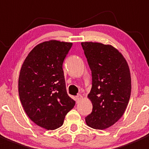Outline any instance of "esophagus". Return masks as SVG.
I'll use <instances>...</instances> for the list:
<instances>
[{"label":"esophagus","instance_id":"obj_1","mask_svg":"<svg viewBox=\"0 0 149 149\" xmlns=\"http://www.w3.org/2000/svg\"><path fill=\"white\" fill-rule=\"evenodd\" d=\"M81 98H82V97H81V95H80V94H79V95L76 96V102H79L81 100Z\"/></svg>","mask_w":149,"mask_h":149}]
</instances>
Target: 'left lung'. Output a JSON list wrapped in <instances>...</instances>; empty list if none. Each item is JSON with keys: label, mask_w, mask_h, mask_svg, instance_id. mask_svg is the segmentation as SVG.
<instances>
[{"label": "left lung", "mask_w": 149, "mask_h": 149, "mask_svg": "<svg viewBox=\"0 0 149 149\" xmlns=\"http://www.w3.org/2000/svg\"><path fill=\"white\" fill-rule=\"evenodd\" d=\"M81 46L92 77L88 97L93 108L86 122L92 128L104 130L118 122L127 107L131 93L130 69L112 46L91 42Z\"/></svg>", "instance_id": "1"}]
</instances>
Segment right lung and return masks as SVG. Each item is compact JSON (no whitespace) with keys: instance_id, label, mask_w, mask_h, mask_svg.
Segmentation results:
<instances>
[{"instance_id":"1","label":"right lung","mask_w":149,"mask_h":149,"mask_svg":"<svg viewBox=\"0 0 149 149\" xmlns=\"http://www.w3.org/2000/svg\"><path fill=\"white\" fill-rule=\"evenodd\" d=\"M72 45L56 40L40 43L21 68L19 94L24 109L35 124L47 130L61 127L76 104L67 94L63 70Z\"/></svg>"}]
</instances>
